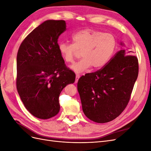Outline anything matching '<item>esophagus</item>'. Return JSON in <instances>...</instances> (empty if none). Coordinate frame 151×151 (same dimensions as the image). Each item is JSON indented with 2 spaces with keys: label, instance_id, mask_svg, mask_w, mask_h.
Instances as JSON below:
<instances>
[{
  "label": "esophagus",
  "instance_id": "esophagus-1",
  "mask_svg": "<svg viewBox=\"0 0 151 151\" xmlns=\"http://www.w3.org/2000/svg\"><path fill=\"white\" fill-rule=\"evenodd\" d=\"M79 78H80V76L79 75H76V81H75L76 83H77V81H78Z\"/></svg>",
  "mask_w": 151,
  "mask_h": 151
}]
</instances>
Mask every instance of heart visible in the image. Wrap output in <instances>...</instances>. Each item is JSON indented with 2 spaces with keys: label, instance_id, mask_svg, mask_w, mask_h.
<instances>
[{
  "label": "heart",
  "instance_id": "obj_1",
  "mask_svg": "<svg viewBox=\"0 0 151 151\" xmlns=\"http://www.w3.org/2000/svg\"><path fill=\"white\" fill-rule=\"evenodd\" d=\"M72 43L59 42L58 50L67 63L72 62L77 52L82 58L70 68L76 74L86 72L91 66L94 69L106 65L115 51L116 40L113 35L86 28L77 31L71 37Z\"/></svg>",
  "mask_w": 151,
  "mask_h": 151
}]
</instances>
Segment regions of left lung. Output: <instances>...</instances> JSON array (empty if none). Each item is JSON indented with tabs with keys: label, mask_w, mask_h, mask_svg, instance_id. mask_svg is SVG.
<instances>
[{
	"label": "left lung",
	"mask_w": 151,
	"mask_h": 151,
	"mask_svg": "<svg viewBox=\"0 0 151 151\" xmlns=\"http://www.w3.org/2000/svg\"><path fill=\"white\" fill-rule=\"evenodd\" d=\"M120 45L125 44L120 42ZM134 52L122 48L102 69L81 77L77 83L84 115L103 123L115 119L129 103L139 73Z\"/></svg>",
	"instance_id": "left-lung-1"
}]
</instances>
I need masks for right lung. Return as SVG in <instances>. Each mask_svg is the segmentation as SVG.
Wrapping results in <instances>:
<instances>
[{
  "label": "right lung",
  "mask_w": 151,
  "mask_h": 151,
  "mask_svg": "<svg viewBox=\"0 0 151 151\" xmlns=\"http://www.w3.org/2000/svg\"><path fill=\"white\" fill-rule=\"evenodd\" d=\"M65 30V21H45L26 36L17 52V92L27 110L40 119L57 115L60 93L75 82L58 50V38Z\"/></svg>",
  "instance_id": "obj_1"
}]
</instances>
